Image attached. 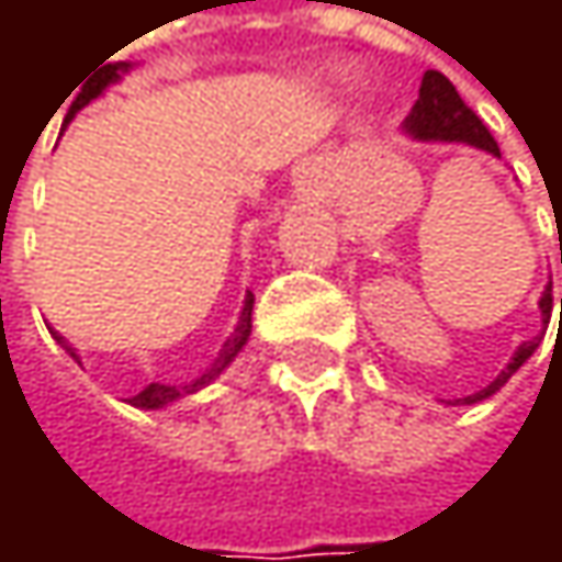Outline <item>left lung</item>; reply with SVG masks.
<instances>
[{
	"label": "left lung",
	"mask_w": 562,
	"mask_h": 562,
	"mask_svg": "<svg viewBox=\"0 0 562 562\" xmlns=\"http://www.w3.org/2000/svg\"><path fill=\"white\" fill-rule=\"evenodd\" d=\"M406 130L416 136V139H449V143H469V146H479V149H485V153H492V156H502V149H498V143H495V136L488 133V126L475 116V110L459 97V90L452 87V80L446 77V74H439V70H426L423 74V83H419V100L413 103V113L406 116ZM562 260V257H560ZM562 305V299H560ZM550 308H553V292L547 289L543 292V299H540V312L543 315H550ZM540 341H524L520 348H517V355L510 358V364H507L505 371L485 387V391L472 393V396H465V403H479V400H485V396H492V393H498L507 384V378L533 355V348H537Z\"/></svg>",
	"instance_id": "left-lung-1"
}]
</instances>
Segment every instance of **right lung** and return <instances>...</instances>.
<instances>
[{
    "instance_id": "1",
    "label": "right lung",
    "mask_w": 562,
    "mask_h": 562,
    "mask_svg": "<svg viewBox=\"0 0 562 562\" xmlns=\"http://www.w3.org/2000/svg\"><path fill=\"white\" fill-rule=\"evenodd\" d=\"M110 80H116V64H110V67L103 70V77L97 80V87H90V90H80L70 110H80V106H83L87 100H93V97H97V93H100V90H103V87H106ZM250 308H254V295H247V305H244L240 325H237V331H234V335H231V338L224 341V348H221V355H217V361L211 364V371H207V374H201V378H198L194 384H184V387L149 384V387H143V391L136 393V396H133L130 403H133V406H146V409H156V406H166V403L178 400V396H184V393H194L198 387L211 384V381H214V378H217V374H221V371H224V368H227V364H231L234 358H237V351H240V348L247 345V338H250ZM55 338L60 341V345H64V338H60V335H55ZM64 348H67V345H64ZM67 351H70V358H77V355H74V348H67Z\"/></svg>"
}]
</instances>
